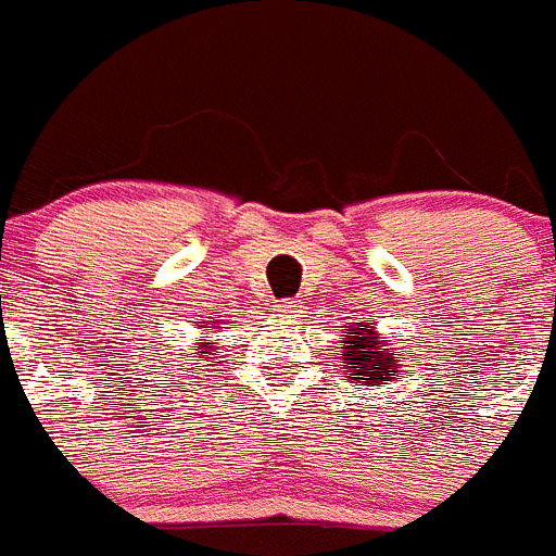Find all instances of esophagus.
<instances>
[{"instance_id":"obj_1","label":"esophagus","mask_w":556,"mask_h":556,"mask_svg":"<svg viewBox=\"0 0 556 556\" xmlns=\"http://www.w3.org/2000/svg\"><path fill=\"white\" fill-rule=\"evenodd\" d=\"M302 299H282V302L277 304V313L282 315H299L302 313Z\"/></svg>"}]
</instances>
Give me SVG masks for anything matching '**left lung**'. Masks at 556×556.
Masks as SVG:
<instances>
[{"mask_svg":"<svg viewBox=\"0 0 556 556\" xmlns=\"http://www.w3.org/2000/svg\"><path fill=\"white\" fill-rule=\"evenodd\" d=\"M345 351L340 359H345V370H349L351 383H381L397 372V359L401 354H392L387 349V342L378 340L372 334V326L367 329H345Z\"/></svg>","mask_w":556,"mask_h":556,"instance_id":"8db88e82","label":"left lung"}]
</instances>
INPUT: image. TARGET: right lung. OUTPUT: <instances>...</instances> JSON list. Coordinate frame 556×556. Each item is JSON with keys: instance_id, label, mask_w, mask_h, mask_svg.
Segmentation results:
<instances>
[{"instance_id": "1", "label": "right lung", "mask_w": 556, "mask_h": 556, "mask_svg": "<svg viewBox=\"0 0 556 556\" xmlns=\"http://www.w3.org/2000/svg\"><path fill=\"white\" fill-rule=\"evenodd\" d=\"M202 329H211V326H202ZM194 351L200 356H197L194 365H205V362L214 359V342H205V345H194Z\"/></svg>"}]
</instances>
